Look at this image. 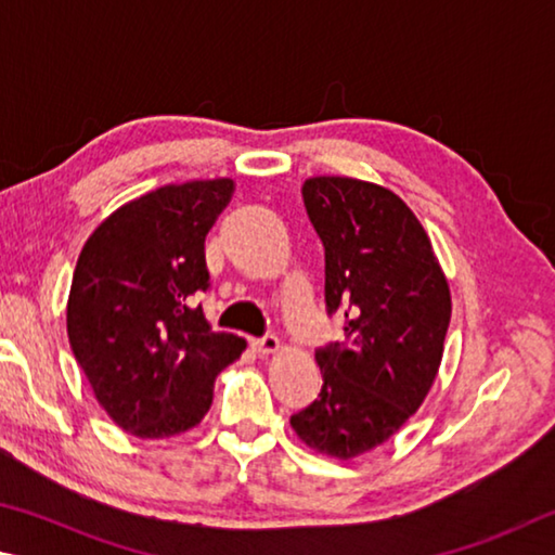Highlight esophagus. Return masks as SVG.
I'll return each mask as SVG.
<instances>
[{"label": "esophagus", "mask_w": 555, "mask_h": 555, "mask_svg": "<svg viewBox=\"0 0 555 555\" xmlns=\"http://www.w3.org/2000/svg\"><path fill=\"white\" fill-rule=\"evenodd\" d=\"M253 351L260 353V356H272L280 351V341L275 336H266V338H256V341L250 344Z\"/></svg>", "instance_id": "1"}]
</instances>
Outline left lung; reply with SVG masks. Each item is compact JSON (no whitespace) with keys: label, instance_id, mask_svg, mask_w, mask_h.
<instances>
[{"label":"left lung","instance_id":"1","mask_svg":"<svg viewBox=\"0 0 555 555\" xmlns=\"http://www.w3.org/2000/svg\"><path fill=\"white\" fill-rule=\"evenodd\" d=\"M324 243L326 307L344 309L346 346L317 351V400L289 424L307 449L351 461L383 446L439 375L451 287L429 233L383 184L317 175L302 184Z\"/></svg>","mask_w":555,"mask_h":555}]
</instances>
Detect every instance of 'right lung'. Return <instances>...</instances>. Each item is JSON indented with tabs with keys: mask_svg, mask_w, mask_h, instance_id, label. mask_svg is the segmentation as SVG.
I'll return each mask as SVG.
<instances>
[{
	"mask_svg": "<svg viewBox=\"0 0 555 555\" xmlns=\"http://www.w3.org/2000/svg\"><path fill=\"white\" fill-rule=\"evenodd\" d=\"M233 190L231 178L163 184L112 211L77 258L70 348L102 410L139 439L194 429L217 375L246 351L192 307L209 287L204 238Z\"/></svg>",
	"mask_w": 555,
	"mask_h": 555,
	"instance_id": "obj_1",
	"label": "right lung"
}]
</instances>
